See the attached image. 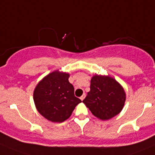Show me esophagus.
<instances>
[{
  "mask_svg": "<svg viewBox=\"0 0 155 155\" xmlns=\"http://www.w3.org/2000/svg\"><path fill=\"white\" fill-rule=\"evenodd\" d=\"M85 93H84V94H82V95L80 97V99H81V100H82V101H83V99L85 98Z\"/></svg>",
  "mask_w": 155,
  "mask_h": 155,
  "instance_id": "1",
  "label": "esophagus"
}]
</instances>
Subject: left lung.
<instances>
[{
  "label": "left lung",
  "mask_w": 155,
  "mask_h": 155,
  "mask_svg": "<svg viewBox=\"0 0 155 155\" xmlns=\"http://www.w3.org/2000/svg\"><path fill=\"white\" fill-rule=\"evenodd\" d=\"M125 100V91L115 79L95 75L91 78L90 91L82 102L93 115L105 120L122 110Z\"/></svg>",
  "instance_id": "left-lung-1"
}]
</instances>
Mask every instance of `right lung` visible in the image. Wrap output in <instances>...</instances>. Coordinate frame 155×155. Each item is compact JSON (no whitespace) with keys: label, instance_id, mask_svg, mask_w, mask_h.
Masks as SVG:
<instances>
[{"label":"right lung","instance_id":"add662e5","mask_svg":"<svg viewBox=\"0 0 155 155\" xmlns=\"http://www.w3.org/2000/svg\"><path fill=\"white\" fill-rule=\"evenodd\" d=\"M68 73L54 71L45 77L34 91V102L38 111L51 122L68 119L75 107L82 102L74 94Z\"/></svg>","mask_w":155,"mask_h":155}]
</instances>
